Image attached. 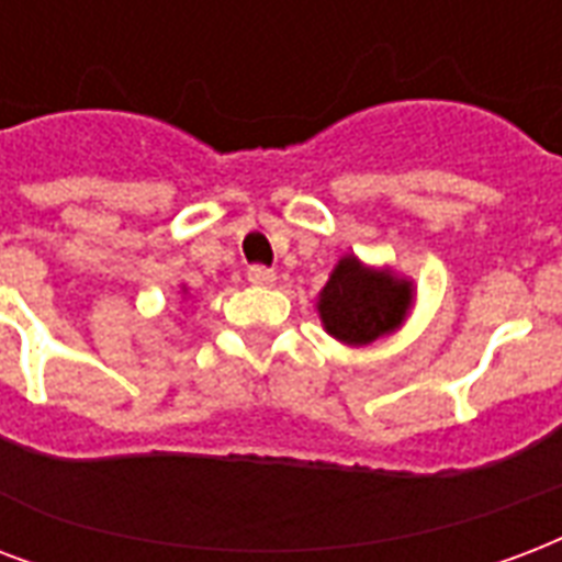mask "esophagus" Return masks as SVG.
Wrapping results in <instances>:
<instances>
[{
	"instance_id": "esophagus-1",
	"label": "esophagus",
	"mask_w": 562,
	"mask_h": 562,
	"mask_svg": "<svg viewBox=\"0 0 562 562\" xmlns=\"http://www.w3.org/2000/svg\"><path fill=\"white\" fill-rule=\"evenodd\" d=\"M247 280H250L252 285H273L277 273H273L271 268H265V265H250V268H247Z\"/></svg>"
}]
</instances>
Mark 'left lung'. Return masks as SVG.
<instances>
[{"label": "left lung", "mask_w": 562, "mask_h": 562, "mask_svg": "<svg viewBox=\"0 0 562 562\" xmlns=\"http://www.w3.org/2000/svg\"><path fill=\"white\" fill-rule=\"evenodd\" d=\"M409 303V282L385 271H366L353 256H345L321 291L318 312L329 336L345 345H368L401 327Z\"/></svg>", "instance_id": "1"}]
</instances>
